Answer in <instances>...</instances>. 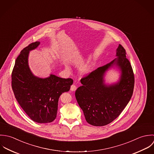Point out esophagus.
<instances>
[{
    "instance_id": "1",
    "label": "esophagus",
    "mask_w": 154,
    "mask_h": 154,
    "mask_svg": "<svg viewBox=\"0 0 154 154\" xmlns=\"http://www.w3.org/2000/svg\"><path fill=\"white\" fill-rule=\"evenodd\" d=\"M76 89H77V86L75 85H71V91H75Z\"/></svg>"
}]
</instances>
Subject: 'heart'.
I'll return each instance as SVG.
<instances>
[{"label":"heart","mask_w":154,"mask_h":154,"mask_svg":"<svg viewBox=\"0 0 154 154\" xmlns=\"http://www.w3.org/2000/svg\"><path fill=\"white\" fill-rule=\"evenodd\" d=\"M82 71L83 72H84L85 74H86L88 71H89V66L88 65H84L82 68Z\"/></svg>","instance_id":"heart-1"}]
</instances>
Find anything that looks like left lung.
Returning a JSON list of instances; mask_svg holds the SVG:
<instances>
[{"label": "left lung", "mask_w": 154, "mask_h": 154, "mask_svg": "<svg viewBox=\"0 0 154 154\" xmlns=\"http://www.w3.org/2000/svg\"><path fill=\"white\" fill-rule=\"evenodd\" d=\"M117 58L83 77V85L75 91L77 101L86 120L94 126H103L113 122L130 101L134 89V76L126 52L121 45L117 49ZM116 65L121 71L120 81L106 85L103 77L106 71Z\"/></svg>", "instance_id": "8db88e82"}]
</instances>
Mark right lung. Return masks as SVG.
<instances>
[{
	"instance_id": "1",
	"label": "right lung",
	"mask_w": 154,
	"mask_h": 154,
	"mask_svg": "<svg viewBox=\"0 0 154 154\" xmlns=\"http://www.w3.org/2000/svg\"><path fill=\"white\" fill-rule=\"evenodd\" d=\"M39 45V42L30 44L17 58L11 75L12 88L17 102L31 120L38 123H51L57 117L61 94L69 91L73 80L53 74L41 79L32 74L29 54Z\"/></svg>"
}]
</instances>
